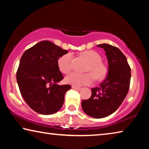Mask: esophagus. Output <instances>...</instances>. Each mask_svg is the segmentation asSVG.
I'll use <instances>...</instances> for the list:
<instances>
[{"label": "esophagus", "mask_w": 149, "mask_h": 149, "mask_svg": "<svg viewBox=\"0 0 149 149\" xmlns=\"http://www.w3.org/2000/svg\"><path fill=\"white\" fill-rule=\"evenodd\" d=\"M72 88L73 89H75V90H77V91H80L81 90V88L80 87H75V86H72Z\"/></svg>", "instance_id": "obj_1"}]
</instances>
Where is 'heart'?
I'll use <instances>...</instances> for the list:
<instances>
[{"instance_id": "b5f03b06", "label": "heart", "mask_w": 149, "mask_h": 149, "mask_svg": "<svg viewBox=\"0 0 149 149\" xmlns=\"http://www.w3.org/2000/svg\"><path fill=\"white\" fill-rule=\"evenodd\" d=\"M81 54L89 63L87 71L93 72L97 79H102L107 75V70L105 65L101 63V56L97 52L93 50H86L83 52ZM72 59V54L71 52L63 54L58 59L57 64L60 72L64 74H68L71 70ZM94 79V76L91 73L81 74L72 72L65 77V81L66 84L72 85V86L79 87L83 85L91 84Z\"/></svg>"}]
</instances>
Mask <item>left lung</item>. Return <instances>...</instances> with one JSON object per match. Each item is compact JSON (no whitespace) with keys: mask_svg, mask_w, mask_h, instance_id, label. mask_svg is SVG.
<instances>
[{"mask_svg":"<svg viewBox=\"0 0 149 149\" xmlns=\"http://www.w3.org/2000/svg\"><path fill=\"white\" fill-rule=\"evenodd\" d=\"M104 49L108 64L107 78L99 87L93 88L89 99L81 102L85 114L94 118H102L112 114L122 104L129 91L131 69L122 51L112 45H97Z\"/></svg>","mask_w":149,"mask_h":149,"instance_id":"obj_1","label":"left lung"}]
</instances>
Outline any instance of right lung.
<instances>
[{
    "label": "right lung",
    "instance_id": "right-lung-1",
    "mask_svg": "<svg viewBox=\"0 0 149 149\" xmlns=\"http://www.w3.org/2000/svg\"><path fill=\"white\" fill-rule=\"evenodd\" d=\"M67 50L49 41H42L25 51L16 73L22 97L29 107L42 115L57 112L64 102V95L71 89L60 85L63 75L58 59Z\"/></svg>",
    "mask_w": 149,
    "mask_h": 149
}]
</instances>
